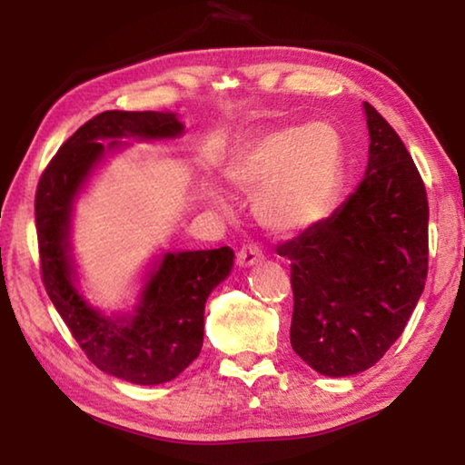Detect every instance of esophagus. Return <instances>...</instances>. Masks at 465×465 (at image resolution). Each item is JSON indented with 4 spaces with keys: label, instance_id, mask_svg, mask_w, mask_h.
Listing matches in <instances>:
<instances>
[{
    "label": "esophagus",
    "instance_id": "34e87169",
    "mask_svg": "<svg viewBox=\"0 0 465 465\" xmlns=\"http://www.w3.org/2000/svg\"><path fill=\"white\" fill-rule=\"evenodd\" d=\"M262 248L258 246V243L250 242V243H243L238 252V262L240 266H252V264H258L262 261Z\"/></svg>",
    "mask_w": 465,
    "mask_h": 465
}]
</instances>
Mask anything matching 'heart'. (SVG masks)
I'll list each match as a JSON object with an SVG mask.
<instances>
[{
  "instance_id": "1",
  "label": "heart",
  "mask_w": 465,
  "mask_h": 465,
  "mask_svg": "<svg viewBox=\"0 0 465 465\" xmlns=\"http://www.w3.org/2000/svg\"><path fill=\"white\" fill-rule=\"evenodd\" d=\"M342 141L328 124H289L264 133L227 168L235 186L256 196L272 230L302 232L326 219L342 180Z\"/></svg>"
}]
</instances>
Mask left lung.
Segmentation results:
<instances>
[{
  "label": "left lung",
  "instance_id": "1",
  "mask_svg": "<svg viewBox=\"0 0 465 465\" xmlns=\"http://www.w3.org/2000/svg\"><path fill=\"white\" fill-rule=\"evenodd\" d=\"M367 174L332 215L277 254L291 261V346L322 375L373 367L404 332L429 272L427 188L402 139L365 102Z\"/></svg>",
  "mask_w": 465,
  "mask_h": 465
}]
</instances>
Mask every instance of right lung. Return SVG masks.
<instances>
[{
  "label": "right lung",
  "mask_w": 465,
  "mask_h": 465,
  "mask_svg": "<svg viewBox=\"0 0 465 465\" xmlns=\"http://www.w3.org/2000/svg\"><path fill=\"white\" fill-rule=\"evenodd\" d=\"M183 129L170 113H100L59 147L35 196L41 277L53 305L94 365L139 385L174 380L199 357L204 302L230 274L233 250L223 246L166 254L147 282L135 318L121 322L100 316L77 293L67 261L69 213L75 193L104 153L102 139H166ZM113 145L116 141L108 147Z\"/></svg>",
  "instance_id": "right-lung-1"
}]
</instances>
